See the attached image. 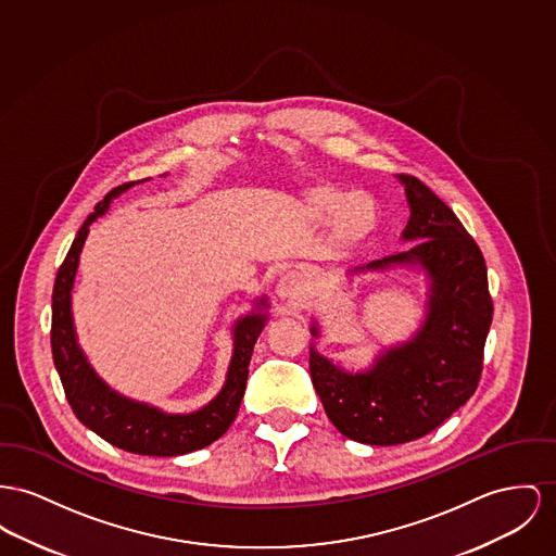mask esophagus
<instances>
[{
  "mask_svg": "<svg viewBox=\"0 0 556 556\" xmlns=\"http://www.w3.org/2000/svg\"><path fill=\"white\" fill-rule=\"evenodd\" d=\"M305 295H307V280L301 271L291 269V271L282 274V278L276 285V296L280 303L301 301Z\"/></svg>",
  "mask_w": 556,
  "mask_h": 556,
  "instance_id": "34e87169",
  "label": "esophagus"
}]
</instances>
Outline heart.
<instances>
[{"instance_id": "heart-1", "label": "heart", "mask_w": 556, "mask_h": 556, "mask_svg": "<svg viewBox=\"0 0 556 556\" xmlns=\"http://www.w3.org/2000/svg\"><path fill=\"white\" fill-rule=\"evenodd\" d=\"M303 211L312 219H327L334 211L331 231L339 247H356L372 236L379 222L377 204L365 191H345L337 187H316L303 198Z\"/></svg>"}]
</instances>
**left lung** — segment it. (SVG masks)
<instances>
[{"mask_svg": "<svg viewBox=\"0 0 556 556\" xmlns=\"http://www.w3.org/2000/svg\"><path fill=\"white\" fill-rule=\"evenodd\" d=\"M408 217L401 242L407 251L354 267L361 276L415 274L426 293L421 318L407 339L381 345L367 367L354 369L318 350L323 327L312 320L309 375L334 428L356 443L415 441L475 394L482 348L493 318L481 249L443 200L408 175Z\"/></svg>", "mask_w": 556, "mask_h": 556, "instance_id": "obj_1", "label": "left lung"}]
</instances>
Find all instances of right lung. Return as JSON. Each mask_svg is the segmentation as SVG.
Returning a JSON list of instances; mask_svg holds the SVG:
<instances>
[{"label":"right lung","mask_w":556,"mask_h":556,"mask_svg":"<svg viewBox=\"0 0 556 556\" xmlns=\"http://www.w3.org/2000/svg\"><path fill=\"white\" fill-rule=\"evenodd\" d=\"M146 181L149 179L115 187L79 227L74 244L63 265L59 267L54 280L50 343L54 367L63 381L67 401L74 408L75 417L86 428H90L103 441L128 453L175 457L215 443L236 419L247 390L249 365L255 343L269 320V299L265 295L257 296L253 301V307L233 320L231 358L227 365L225 381L217 396L211 399L204 407L189 413H170L113 390L88 363V356L79 345L72 309V293L79 255L88 238L90 225L110 211L115 198H119L130 187L141 186Z\"/></svg>","instance_id":"obj_1"}]
</instances>
